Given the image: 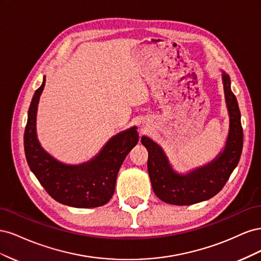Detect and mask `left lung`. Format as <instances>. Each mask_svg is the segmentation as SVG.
Returning <instances> with one entry per match:
<instances>
[{
  "mask_svg": "<svg viewBox=\"0 0 261 261\" xmlns=\"http://www.w3.org/2000/svg\"><path fill=\"white\" fill-rule=\"evenodd\" d=\"M222 84L230 125L223 150L211 162L186 174L176 172L161 146L147 136L141 144L148 150V173L152 189L162 201L187 206L208 200L223 188L239 164L243 149V128L238 100L231 90V80L223 70Z\"/></svg>",
  "mask_w": 261,
  "mask_h": 261,
  "instance_id": "obj_1",
  "label": "left lung"
}]
</instances>
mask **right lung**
I'll use <instances>...</instances> for the list:
<instances>
[{"mask_svg":"<svg viewBox=\"0 0 261 261\" xmlns=\"http://www.w3.org/2000/svg\"><path fill=\"white\" fill-rule=\"evenodd\" d=\"M45 86L36 90L28 110L23 148L31 172L53 199L75 208H96L112 198L117 173L126 155L138 143L136 126L109 139L99 153L81 164H66L42 148L37 137V111Z\"/></svg>","mask_w":261,"mask_h":261,"instance_id":"obj_1","label":"right lung"}]
</instances>
